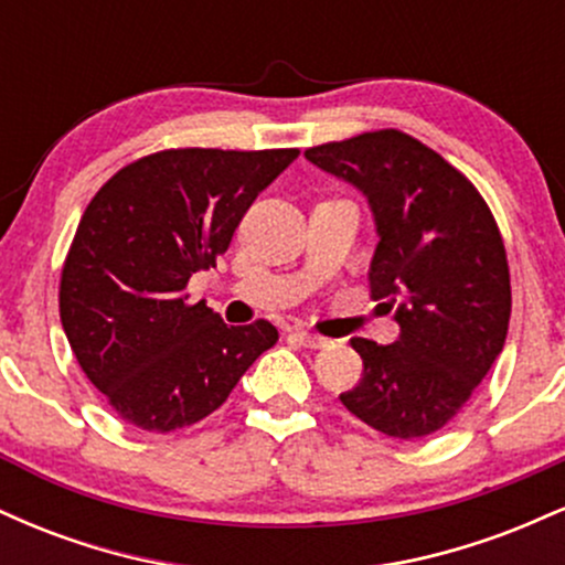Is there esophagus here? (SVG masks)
<instances>
[{"label":"esophagus","mask_w":565,"mask_h":565,"mask_svg":"<svg viewBox=\"0 0 565 565\" xmlns=\"http://www.w3.org/2000/svg\"><path fill=\"white\" fill-rule=\"evenodd\" d=\"M295 340L300 342L305 348H323L327 345V337H319V334H310V332H295Z\"/></svg>","instance_id":"34e87169"}]
</instances>
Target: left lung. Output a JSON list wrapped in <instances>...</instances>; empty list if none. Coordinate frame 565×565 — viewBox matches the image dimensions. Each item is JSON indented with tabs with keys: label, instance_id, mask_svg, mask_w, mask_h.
<instances>
[{
	"label": "left lung",
	"instance_id": "8db88e82",
	"mask_svg": "<svg viewBox=\"0 0 565 565\" xmlns=\"http://www.w3.org/2000/svg\"><path fill=\"white\" fill-rule=\"evenodd\" d=\"M305 157L369 199L380 233L369 291L401 327L393 345L350 340L364 374L342 406L391 438L433 436L468 404L508 337L497 220L457 167L401 129L321 142Z\"/></svg>",
	"mask_w": 565,
	"mask_h": 565
}]
</instances>
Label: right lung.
<instances>
[{"label": "right lung", "instance_id": "1", "mask_svg": "<svg viewBox=\"0 0 565 565\" xmlns=\"http://www.w3.org/2000/svg\"><path fill=\"white\" fill-rule=\"evenodd\" d=\"M297 148H167L121 167L79 220L61 274V321L82 372L129 425L172 433L225 404L270 321L228 327L188 302L196 270L215 268L257 193Z\"/></svg>", "mask_w": 565, "mask_h": 565}]
</instances>
